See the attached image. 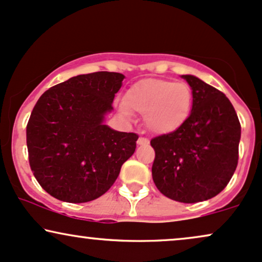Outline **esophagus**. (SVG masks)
<instances>
[{"label": "esophagus", "instance_id": "obj_1", "mask_svg": "<svg viewBox=\"0 0 262 262\" xmlns=\"http://www.w3.org/2000/svg\"><path fill=\"white\" fill-rule=\"evenodd\" d=\"M137 143H138V145H146V144H149V139L145 137H139V139H138Z\"/></svg>", "mask_w": 262, "mask_h": 262}]
</instances>
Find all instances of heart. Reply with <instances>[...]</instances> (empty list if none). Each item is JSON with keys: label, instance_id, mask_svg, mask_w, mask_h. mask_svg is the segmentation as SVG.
Listing matches in <instances>:
<instances>
[{"label": "heart", "instance_id": "b5f03b06", "mask_svg": "<svg viewBox=\"0 0 262 262\" xmlns=\"http://www.w3.org/2000/svg\"><path fill=\"white\" fill-rule=\"evenodd\" d=\"M193 105L188 84L163 79H144L127 90L121 106L123 115H144L145 124L155 133H168L181 127Z\"/></svg>", "mask_w": 262, "mask_h": 262}]
</instances>
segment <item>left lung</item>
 I'll return each instance as SVG.
<instances>
[{"mask_svg":"<svg viewBox=\"0 0 262 262\" xmlns=\"http://www.w3.org/2000/svg\"><path fill=\"white\" fill-rule=\"evenodd\" d=\"M193 108L181 127L150 141L155 150L152 179L165 196L193 204L216 196L238 165L241 123L222 91L194 75Z\"/></svg>","mask_w":262,"mask_h":262,"instance_id":"8db88e82","label":"left lung"}]
</instances>
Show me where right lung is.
Wrapping results in <instances>:
<instances>
[{"label":"right lung","mask_w":262,"mask_h":262,"mask_svg":"<svg viewBox=\"0 0 262 262\" xmlns=\"http://www.w3.org/2000/svg\"><path fill=\"white\" fill-rule=\"evenodd\" d=\"M124 75L80 74L46 90L27 124L30 168L45 191L66 203L103 195L134 154L138 134L103 124Z\"/></svg>","instance_id":"obj_1"}]
</instances>
